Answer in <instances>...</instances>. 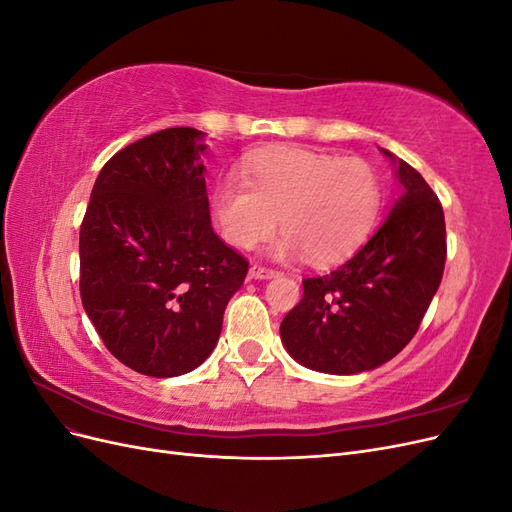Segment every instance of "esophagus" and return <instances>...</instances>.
Segmentation results:
<instances>
[{"label":"esophagus","mask_w":512,"mask_h":512,"mask_svg":"<svg viewBox=\"0 0 512 512\" xmlns=\"http://www.w3.org/2000/svg\"><path fill=\"white\" fill-rule=\"evenodd\" d=\"M277 271L269 269V267H262V265H252L250 267V280H271L275 277Z\"/></svg>","instance_id":"esophagus-1"}]
</instances>
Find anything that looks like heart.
Here are the masks:
<instances>
[{
  "mask_svg": "<svg viewBox=\"0 0 512 512\" xmlns=\"http://www.w3.org/2000/svg\"><path fill=\"white\" fill-rule=\"evenodd\" d=\"M243 179H222L211 196L215 226L241 250L269 237L280 215L284 235L269 247L273 258L307 256L314 267H333L359 250L378 220L380 177L359 158L271 147L245 160Z\"/></svg>",
  "mask_w": 512,
  "mask_h": 512,
  "instance_id": "b5f03b06",
  "label": "heart"
}]
</instances>
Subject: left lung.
Listing matches in <instances>:
<instances>
[{
  "label": "left lung",
  "mask_w": 512,
  "mask_h": 512,
  "mask_svg": "<svg viewBox=\"0 0 512 512\" xmlns=\"http://www.w3.org/2000/svg\"><path fill=\"white\" fill-rule=\"evenodd\" d=\"M382 153L399 183L389 218L342 267L303 280V299L280 327L292 359L322 374H361L391 361L418 331L442 282L440 200L418 170Z\"/></svg>",
  "instance_id": "1"
}]
</instances>
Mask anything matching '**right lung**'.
<instances>
[{"label": "right lung", "instance_id": "add662e5", "mask_svg": "<svg viewBox=\"0 0 512 512\" xmlns=\"http://www.w3.org/2000/svg\"><path fill=\"white\" fill-rule=\"evenodd\" d=\"M207 134L168 128L117 151L81 224V299L117 361L151 378L203 365L247 260L211 228Z\"/></svg>", "mask_w": 512, "mask_h": 512}]
</instances>
